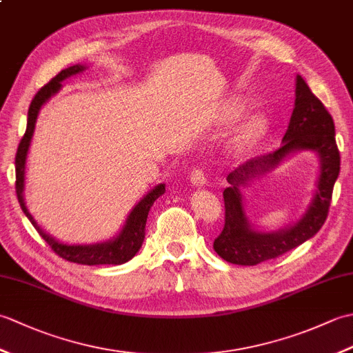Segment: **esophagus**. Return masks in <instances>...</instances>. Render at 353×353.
<instances>
[{"mask_svg": "<svg viewBox=\"0 0 353 353\" xmlns=\"http://www.w3.org/2000/svg\"><path fill=\"white\" fill-rule=\"evenodd\" d=\"M190 179H191V183L194 186H197V188H201V186L208 185V179L203 170H192Z\"/></svg>", "mask_w": 353, "mask_h": 353, "instance_id": "1", "label": "esophagus"}]
</instances>
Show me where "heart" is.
I'll list each match as a JSON object with an SVG mask.
<instances>
[{
    "mask_svg": "<svg viewBox=\"0 0 353 353\" xmlns=\"http://www.w3.org/2000/svg\"><path fill=\"white\" fill-rule=\"evenodd\" d=\"M244 109V103L239 99H234L228 103L226 110H224V117L226 119H234ZM268 119L264 114H252L245 117L241 123L238 124L236 129L232 133L229 139V148L234 152H243L244 148L250 147L253 142H256L262 134L267 132Z\"/></svg>",
    "mask_w": 353,
    "mask_h": 353,
    "instance_id": "heart-1",
    "label": "heart"
}]
</instances>
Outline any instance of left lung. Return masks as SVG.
Masks as SVG:
<instances>
[{"label": "left lung", "instance_id": "8db88e82", "mask_svg": "<svg viewBox=\"0 0 353 353\" xmlns=\"http://www.w3.org/2000/svg\"><path fill=\"white\" fill-rule=\"evenodd\" d=\"M296 151H311L319 157V177L312 203L301 219L288 228L273 232L254 230L243 211L242 186L274 169L285 157ZM339 174L340 152L335 142L334 119L306 81L297 76L294 109L282 145L229 172V188L223 192L226 220L223 232L215 238L214 250L230 264L256 265L296 249L325 224Z\"/></svg>", "mask_w": 353, "mask_h": 353}]
</instances>
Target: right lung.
Segmentation results:
<instances>
[{"mask_svg":"<svg viewBox=\"0 0 353 353\" xmlns=\"http://www.w3.org/2000/svg\"><path fill=\"white\" fill-rule=\"evenodd\" d=\"M86 70H88L86 65H74V66H70V68L62 70L54 79H51L48 83L34 95V99L32 104H30V109H28L27 130L19 142L17 157H14V167H17V196H18V201L21 205L22 212L26 214L27 219L32 221L34 229L39 232V235L48 243L51 249L54 250V253H57L61 258L76 262V264H83V265H103V264L121 265L124 262L130 261L134 254L139 252L142 243H144L145 223H147L150 208H152L154 201L165 192V183L156 185L152 191H148L145 196L133 206L130 214L127 215L124 226L114 238L108 239V241L95 243V244L61 243L59 239H56L54 236H51L50 234H47V232L42 230V228L33 219V215L28 212V209L26 206V200H24L26 162H27L30 142H32V138H33L36 119H37V115H39V110L52 95H56L59 91H61L63 80L76 76V74H80Z\"/></svg>","mask_w":353,"mask_h":353,"instance_id":"1","label":"right lung"}]
</instances>
